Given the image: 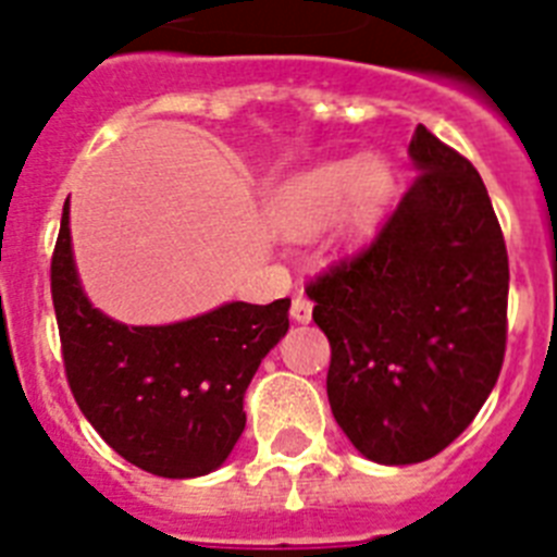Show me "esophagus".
<instances>
[{"label":"esophagus","instance_id":"1","mask_svg":"<svg viewBox=\"0 0 557 557\" xmlns=\"http://www.w3.org/2000/svg\"><path fill=\"white\" fill-rule=\"evenodd\" d=\"M292 320H294V323H309V320H311V300H306V297H294Z\"/></svg>","mask_w":557,"mask_h":557}]
</instances>
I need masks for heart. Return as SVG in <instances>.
<instances>
[{"label": "heart", "mask_w": 557, "mask_h": 557, "mask_svg": "<svg viewBox=\"0 0 557 557\" xmlns=\"http://www.w3.org/2000/svg\"><path fill=\"white\" fill-rule=\"evenodd\" d=\"M392 191L395 171L377 153L323 160L274 185L269 220L292 237H309L332 223L334 246L355 248L381 228Z\"/></svg>", "instance_id": "heart-1"}]
</instances>
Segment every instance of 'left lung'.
<instances>
[{
  "label": "left lung",
  "instance_id": "left-lung-1",
  "mask_svg": "<svg viewBox=\"0 0 557 557\" xmlns=\"http://www.w3.org/2000/svg\"><path fill=\"white\" fill-rule=\"evenodd\" d=\"M411 183L377 239L306 288L332 343L325 392L363 458H435L474 420L506 349L509 260L486 185L423 125Z\"/></svg>",
  "mask_w": 557,
  "mask_h": 557
}]
</instances>
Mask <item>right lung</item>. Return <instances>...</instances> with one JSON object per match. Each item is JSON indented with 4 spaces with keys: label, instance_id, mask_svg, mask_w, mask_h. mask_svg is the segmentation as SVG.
<instances>
[{
    "label": "right lung",
    "instance_id": "add662e5",
    "mask_svg": "<svg viewBox=\"0 0 557 557\" xmlns=\"http://www.w3.org/2000/svg\"><path fill=\"white\" fill-rule=\"evenodd\" d=\"M51 294L67 383L102 441L134 467L171 481L223 467L246 429L248 383L286 337L292 300H232L176 323H120L85 294L67 202Z\"/></svg>",
    "mask_w": 557,
    "mask_h": 557
}]
</instances>
